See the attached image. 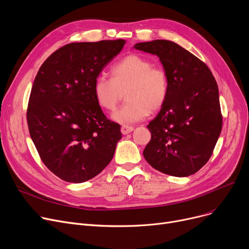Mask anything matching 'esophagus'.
I'll return each instance as SVG.
<instances>
[{
  "instance_id": "esophagus-1",
  "label": "esophagus",
  "mask_w": 249,
  "mask_h": 249,
  "mask_svg": "<svg viewBox=\"0 0 249 249\" xmlns=\"http://www.w3.org/2000/svg\"><path fill=\"white\" fill-rule=\"evenodd\" d=\"M134 130V127H132V126H122L121 127V132H122V134H128V133H130V132H132Z\"/></svg>"
}]
</instances>
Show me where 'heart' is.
I'll list each match as a JSON object with an SVG mask.
<instances>
[{
    "label": "heart",
    "instance_id": "b5f03b06",
    "mask_svg": "<svg viewBox=\"0 0 249 249\" xmlns=\"http://www.w3.org/2000/svg\"><path fill=\"white\" fill-rule=\"evenodd\" d=\"M111 78L99 75L93 93L99 106L113 111L125 90L127 102L113 113L112 119L128 125L144 119L150 111L162 107L169 89L167 72L139 54H129L110 69Z\"/></svg>",
    "mask_w": 249,
    "mask_h": 249
}]
</instances>
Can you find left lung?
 Here are the masks:
<instances>
[{"label":"left lung","instance_id":"obj_1","mask_svg":"<svg viewBox=\"0 0 249 249\" xmlns=\"http://www.w3.org/2000/svg\"><path fill=\"white\" fill-rule=\"evenodd\" d=\"M134 48L158 55L169 81L167 98L147 125L151 139L144 159L169 176L194 175L210 160L221 133L215 78L202 60L173 41L158 39Z\"/></svg>","mask_w":249,"mask_h":249}]
</instances>
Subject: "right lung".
<instances>
[{"label":"right lung","instance_id":"right-lung-1","mask_svg":"<svg viewBox=\"0 0 249 249\" xmlns=\"http://www.w3.org/2000/svg\"><path fill=\"white\" fill-rule=\"evenodd\" d=\"M123 39L74 42L39 69L27 109L29 133L43 163L69 182H84L112 160L121 126L105 116L93 84L122 50Z\"/></svg>","mask_w":249,"mask_h":249}]
</instances>
